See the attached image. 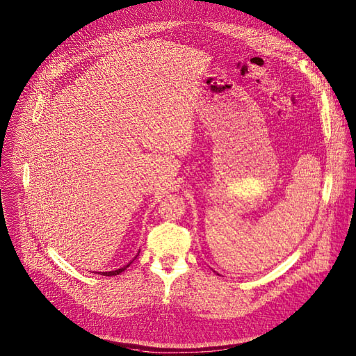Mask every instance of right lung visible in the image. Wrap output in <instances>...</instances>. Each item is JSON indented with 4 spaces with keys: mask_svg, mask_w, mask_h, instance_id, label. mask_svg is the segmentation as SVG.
Listing matches in <instances>:
<instances>
[{
    "mask_svg": "<svg viewBox=\"0 0 356 356\" xmlns=\"http://www.w3.org/2000/svg\"><path fill=\"white\" fill-rule=\"evenodd\" d=\"M133 261H134V259H133ZM133 261H129V263H128L127 266H124V267H121V268H118V270H114V271H105V273H98V274H102V275H106V277H112V275L121 274L127 267H129V266H131V263H133Z\"/></svg>",
    "mask_w": 356,
    "mask_h": 356,
    "instance_id": "right-lung-1",
    "label": "right lung"
}]
</instances>
